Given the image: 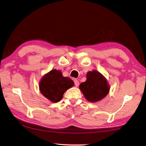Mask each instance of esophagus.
<instances>
[{"instance_id":"34e87169","label":"esophagus","mask_w":146,"mask_h":146,"mask_svg":"<svg viewBox=\"0 0 146 146\" xmlns=\"http://www.w3.org/2000/svg\"><path fill=\"white\" fill-rule=\"evenodd\" d=\"M74 83H75L76 87H78L79 86V82L78 80H76V79H75V80H74Z\"/></svg>"}]
</instances>
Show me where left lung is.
<instances>
[{"instance_id":"8db88e82","label":"left lung","mask_w":146,"mask_h":146,"mask_svg":"<svg viewBox=\"0 0 146 146\" xmlns=\"http://www.w3.org/2000/svg\"><path fill=\"white\" fill-rule=\"evenodd\" d=\"M80 89L90 102H96L107 96L110 90L106 78L96 70L87 73V80L80 84Z\"/></svg>"}]
</instances>
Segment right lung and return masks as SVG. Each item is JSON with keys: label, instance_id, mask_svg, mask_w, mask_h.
<instances>
[{"label": "right lung", "instance_id": "add662e5", "mask_svg": "<svg viewBox=\"0 0 146 146\" xmlns=\"http://www.w3.org/2000/svg\"><path fill=\"white\" fill-rule=\"evenodd\" d=\"M73 86V80L64 77L61 71L52 70L43 76L39 86L44 97L52 102L57 103L62 100L64 92Z\"/></svg>", "mask_w": 146, "mask_h": 146}]
</instances>
